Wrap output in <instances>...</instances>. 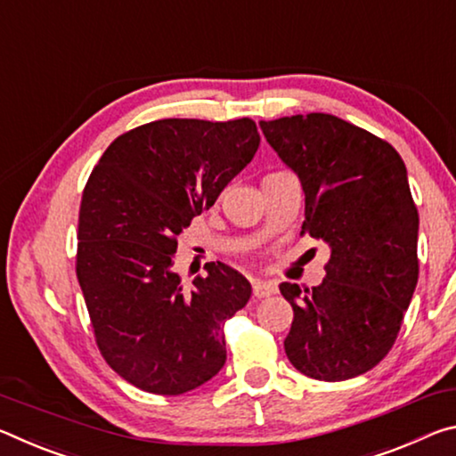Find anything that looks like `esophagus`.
<instances>
[{
	"label": "esophagus",
	"mask_w": 456,
	"mask_h": 456,
	"mask_svg": "<svg viewBox=\"0 0 456 456\" xmlns=\"http://www.w3.org/2000/svg\"><path fill=\"white\" fill-rule=\"evenodd\" d=\"M277 282L273 281H252V293L256 298H265L277 293Z\"/></svg>",
	"instance_id": "34e87169"
}]
</instances>
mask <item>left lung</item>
Wrapping results in <instances>:
<instances>
[{
	"label": "left lung",
	"instance_id": "1",
	"mask_svg": "<svg viewBox=\"0 0 456 456\" xmlns=\"http://www.w3.org/2000/svg\"><path fill=\"white\" fill-rule=\"evenodd\" d=\"M301 179V234L330 244L319 287L281 282L293 307L289 362L313 379L341 382L384 360L418 282V210L406 166L387 141L333 115L260 123Z\"/></svg>",
	"mask_w": 456,
	"mask_h": 456
}]
</instances>
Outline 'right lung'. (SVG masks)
Segmentation results:
<instances>
[{"instance_id": "obj_1", "label": "right lung", "mask_w": 456, "mask_h": 456, "mask_svg": "<svg viewBox=\"0 0 456 456\" xmlns=\"http://www.w3.org/2000/svg\"><path fill=\"white\" fill-rule=\"evenodd\" d=\"M252 118H161L118 135L85 185L77 279L94 341L139 390L179 396L226 362L224 323L250 298L232 266L208 263L191 289L174 271L177 236L255 158Z\"/></svg>"}]
</instances>
